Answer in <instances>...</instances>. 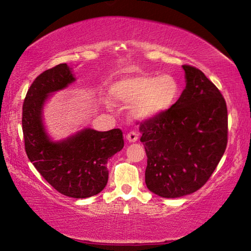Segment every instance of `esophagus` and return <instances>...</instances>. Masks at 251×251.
Instances as JSON below:
<instances>
[{
  "instance_id": "34e87169",
  "label": "esophagus",
  "mask_w": 251,
  "mask_h": 251,
  "mask_svg": "<svg viewBox=\"0 0 251 251\" xmlns=\"http://www.w3.org/2000/svg\"><path fill=\"white\" fill-rule=\"evenodd\" d=\"M126 139H128L129 143H136L138 140V133L136 131H130L126 133Z\"/></svg>"
}]
</instances>
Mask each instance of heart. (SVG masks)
I'll list each match as a JSON object with an SVG mask.
<instances>
[{
    "mask_svg": "<svg viewBox=\"0 0 251 251\" xmlns=\"http://www.w3.org/2000/svg\"><path fill=\"white\" fill-rule=\"evenodd\" d=\"M115 101L132 104L131 114L138 120H148L164 113L176 103L180 85L173 75L125 77L110 88Z\"/></svg>",
    "mask_w": 251,
    "mask_h": 251,
    "instance_id": "heart-1",
    "label": "heart"
}]
</instances>
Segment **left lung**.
Returning <instances> with one entry per match:
<instances>
[{
  "instance_id": "left-lung-1",
  "label": "left lung",
  "mask_w": 251,
  "mask_h": 251,
  "mask_svg": "<svg viewBox=\"0 0 251 251\" xmlns=\"http://www.w3.org/2000/svg\"><path fill=\"white\" fill-rule=\"evenodd\" d=\"M186 88L172 107L140 122L147 155L145 182L164 198L182 197L208 181L227 145V108L199 69L182 65Z\"/></svg>"
}]
</instances>
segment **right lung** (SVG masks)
I'll return each mask as SVG.
<instances>
[{
	"label": "right lung",
	"instance_id": "right-lung-1",
	"mask_svg": "<svg viewBox=\"0 0 251 251\" xmlns=\"http://www.w3.org/2000/svg\"><path fill=\"white\" fill-rule=\"evenodd\" d=\"M75 81L67 63L57 64L35 79L23 105L25 150L36 170L56 191L72 198H88L103 190L108 180L107 161L125 146L120 129L81 130L54 143L42 121L43 105L50 93Z\"/></svg>",
	"mask_w": 251,
	"mask_h": 251
}]
</instances>
